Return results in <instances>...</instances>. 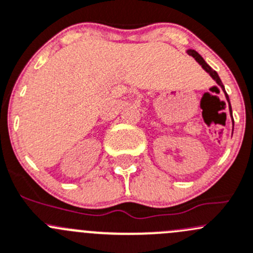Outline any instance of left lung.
<instances>
[{
  "label": "left lung",
  "instance_id": "8db88e82",
  "mask_svg": "<svg viewBox=\"0 0 253 253\" xmlns=\"http://www.w3.org/2000/svg\"><path fill=\"white\" fill-rule=\"evenodd\" d=\"M188 54H189V55L194 56L195 60H197L198 63H199V64L202 65V67L204 68V69L207 70V72L209 73L210 75H211L212 79H214L215 82H216L217 84H219L220 86H221V89L225 91V87H224V85H222V83H221V80H220V78H219V75H217V73L215 72V70H212L211 68H210L209 65H208L207 63H205V60H204V59H203V56L200 55V54L198 53V51H195V50H188ZM225 94H226V91H225ZM226 99H227V101H229V109H230V112H231V105H230V100H229V96H227V94H226Z\"/></svg>",
  "mask_w": 253,
  "mask_h": 253
}]
</instances>
